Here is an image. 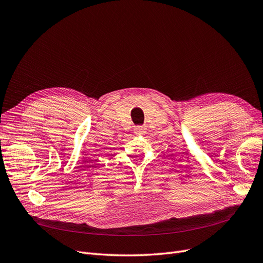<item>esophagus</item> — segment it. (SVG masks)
Wrapping results in <instances>:
<instances>
[{
  "mask_svg": "<svg viewBox=\"0 0 263 263\" xmlns=\"http://www.w3.org/2000/svg\"><path fill=\"white\" fill-rule=\"evenodd\" d=\"M145 132H146V131H145L144 125H138V126H135V128H134V134L138 135V137L145 134Z\"/></svg>",
  "mask_w": 263,
  "mask_h": 263,
  "instance_id": "obj_1",
  "label": "esophagus"
}]
</instances>
